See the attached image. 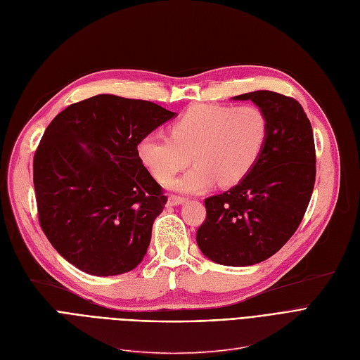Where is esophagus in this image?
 I'll use <instances>...</instances> for the list:
<instances>
[{
    "instance_id": "1",
    "label": "esophagus",
    "mask_w": 360,
    "mask_h": 360,
    "mask_svg": "<svg viewBox=\"0 0 360 360\" xmlns=\"http://www.w3.org/2000/svg\"><path fill=\"white\" fill-rule=\"evenodd\" d=\"M185 200H187V198L185 197H181V195H169V200H167V203L170 205V206H179V205H182V203H185Z\"/></svg>"
}]
</instances>
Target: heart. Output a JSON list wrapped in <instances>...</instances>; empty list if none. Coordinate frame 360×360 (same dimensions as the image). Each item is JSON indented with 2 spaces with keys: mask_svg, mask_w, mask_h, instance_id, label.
<instances>
[{
  "mask_svg": "<svg viewBox=\"0 0 360 360\" xmlns=\"http://www.w3.org/2000/svg\"><path fill=\"white\" fill-rule=\"evenodd\" d=\"M269 138V120L258 106L198 103L179 115L170 126V136L146 135L138 154L153 175L166 181L190 163L195 166L184 176L170 181L172 188L198 193L217 181L231 187L254 169Z\"/></svg>",
  "mask_w": 360,
  "mask_h": 360,
  "instance_id": "1",
  "label": "heart"
}]
</instances>
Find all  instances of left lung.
Here are the masks:
<instances>
[{"label": "left lung", "mask_w": 360, "mask_h": 360, "mask_svg": "<svg viewBox=\"0 0 360 360\" xmlns=\"http://www.w3.org/2000/svg\"><path fill=\"white\" fill-rule=\"evenodd\" d=\"M252 101L269 120V138L248 176L205 200L197 245L217 264L246 267L274 255L294 236L316 181L313 129L294 98L270 90L234 96Z\"/></svg>", "instance_id": "obj_1"}]
</instances>
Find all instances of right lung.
I'll use <instances>...</instances> for the list:
<instances>
[{
	"label": "right lung",
	"mask_w": 360,
	"mask_h": 360,
	"mask_svg": "<svg viewBox=\"0 0 360 360\" xmlns=\"http://www.w3.org/2000/svg\"><path fill=\"white\" fill-rule=\"evenodd\" d=\"M176 112L98 95L58 114L34 155L39 225L51 246L93 276L133 270L167 197L138 154L139 141Z\"/></svg>",
	"instance_id": "add662e5"
}]
</instances>
